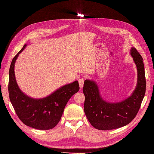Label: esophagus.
Here are the masks:
<instances>
[{
	"label": "esophagus",
	"mask_w": 154,
	"mask_h": 154,
	"mask_svg": "<svg viewBox=\"0 0 154 154\" xmlns=\"http://www.w3.org/2000/svg\"><path fill=\"white\" fill-rule=\"evenodd\" d=\"M79 84H80V87L82 88L83 87V84H84V79L83 78H80L79 79Z\"/></svg>",
	"instance_id": "esophagus-1"
}]
</instances>
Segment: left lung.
Wrapping results in <instances>:
<instances>
[{
    "label": "left lung",
    "mask_w": 154,
    "mask_h": 154,
    "mask_svg": "<svg viewBox=\"0 0 154 154\" xmlns=\"http://www.w3.org/2000/svg\"><path fill=\"white\" fill-rule=\"evenodd\" d=\"M130 54L137 70V82L131 96L120 102L111 103L102 98L96 83L86 80L83 87L85 95L84 112L88 122L95 128L109 130L128 125L136 117L146 91L143 59L136 48Z\"/></svg>",
    "instance_id": "left-lung-1"
}]
</instances>
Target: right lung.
Listing matches in <instances>:
<instances>
[{
  "instance_id": "1",
  "label": "right lung",
  "mask_w": 154,
  "mask_h": 154,
  "mask_svg": "<svg viewBox=\"0 0 154 154\" xmlns=\"http://www.w3.org/2000/svg\"><path fill=\"white\" fill-rule=\"evenodd\" d=\"M22 49L12 60L9 72L10 100L18 117L28 127L38 130H49L60 122L67 103L79 89L78 82L66 84L47 97L35 99L24 94L18 87L15 75V64Z\"/></svg>"
}]
</instances>
